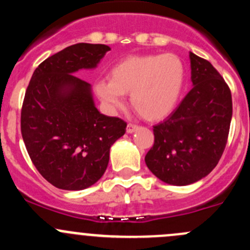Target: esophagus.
<instances>
[{"label": "esophagus", "instance_id": "esophagus-1", "mask_svg": "<svg viewBox=\"0 0 250 250\" xmlns=\"http://www.w3.org/2000/svg\"><path fill=\"white\" fill-rule=\"evenodd\" d=\"M138 129H139V125H133V123H129V125H127V133H128V134H132V133L137 132Z\"/></svg>", "mask_w": 250, "mask_h": 250}]
</instances>
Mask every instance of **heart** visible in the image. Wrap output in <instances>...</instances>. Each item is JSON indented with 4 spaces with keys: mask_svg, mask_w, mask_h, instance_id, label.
Masks as SVG:
<instances>
[{
    "mask_svg": "<svg viewBox=\"0 0 250 250\" xmlns=\"http://www.w3.org/2000/svg\"><path fill=\"white\" fill-rule=\"evenodd\" d=\"M185 82L184 62L167 53L123 58L110 69L109 81H98L94 88L109 109L122 107V95H130V104L140 117L157 122L178 107Z\"/></svg>",
    "mask_w": 250,
    "mask_h": 250,
    "instance_id": "obj_1",
    "label": "heart"
}]
</instances>
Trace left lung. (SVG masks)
Masks as SVG:
<instances>
[{
  "label": "left lung",
  "instance_id": "obj_1",
  "mask_svg": "<svg viewBox=\"0 0 250 250\" xmlns=\"http://www.w3.org/2000/svg\"><path fill=\"white\" fill-rule=\"evenodd\" d=\"M192 89L163 122L145 163L163 183L185 186L208 175L221 158L232 118L230 88L215 67L190 52Z\"/></svg>",
  "mask_w": 250,
  "mask_h": 250
}]
</instances>
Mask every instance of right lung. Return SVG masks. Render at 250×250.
Segmentation results:
<instances>
[{
    "label": "right lung",
    "mask_w": 250,
    "mask_h": 250,
    "mask_svg": "<svg viewBox=\"0 0 250 250\" xmlns=\"http://www.w3.org/2000/svg\"><path fill=\"white\" fill-rule=\"evenodd\" d=\"M111 49L77 43L47 58L32 74L21 109V135L36 169L62 190H84L106 170L110 147L127 123L99 112L92 85L76 72L93 70Z\"/></svg>",
    "instance_id": "add662e5"
}]
</instances>
